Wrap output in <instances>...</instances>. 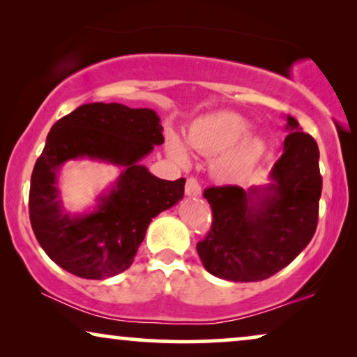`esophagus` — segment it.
Listing matches in <instances>:
<instances>
[{
  "label": "esophagus",
  "instance_id": "1",
  "mask_svg": "<svg viewBox=\"0 0 357 357\" xmlns=\"http://www.w3.org/2000/svg\"><path fill=\"white\" fill-rule=\"evenodd\" d=\"M185 193L188 195V197H199L202 195V185L197 178L190 177L187 180V183H185Z\"/></svg>",
  "mask_w": 357,
  "mask_h": 357
}]
</instances>
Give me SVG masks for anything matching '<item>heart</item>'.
Wrapping results in <instances>:
<instances>
[{"label": "heart", "mask_w": 357, "mask_h": 357, "mask_svg": "<svg viewBox=\"0 0 357 357\" xmlns=\"http://www.w3.org/2000/svg\"><path fill=\"white\" fill-rule=\"evenodd\" d=\"M252 123L234 112H214L199 116L188 130V143L195 151L209 158L219 155L214 172L224 182L245 178L265 155L266 146L261 138L252 136ZM167 153L178 164L187 165V146L178 136L167 138Z\"/></svg>", "instance_id": "heart-1"}]
</instances>
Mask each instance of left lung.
I'll list each match as a JSON object with an SVG mask.
<instances>
[{
  "label": "left lung",
  "instance_id": "1",
  "mask_svg": "<svg viewBox=\"0 0 357 357\" xmlns=\"http://www.w3.org/2000/svg\"><path fill=\"white\" fill-rule=\"evenodd\" d=\"M284 151L266 187H209L213 211L208 236L197 243L203 266L234 282L266 280L289 265L314 237L319 222L321 175L319 146L287 116Z\"/></svg>",
  "mask_w": 357,
  "mask_h": 357
}]
</instances>
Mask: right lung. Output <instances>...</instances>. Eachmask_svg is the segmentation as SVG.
I'll return each instance as SVG.
<instances>
[{
	"instance_id": "add662e5",
	"label": "right lung",
	"mask_w": 357,
	"mask_h": 357,
	"mask_svg": "<svg viewBox=\"0 0 357 357\" xmlns=\"http://www.w3.org/2000/svg\"><path fill=\"white\" fill-rule=\"evenodd\" d=\"M151 109L84 104L52 126L29 192L32 231L48 257L86 280H104L133 263L153 218L183 198L185 178H158L139 160L164 143ZM97 158L124 167L92 213L71 217L57 198L56 175L71 158Z\"/></svg>"
}]
</instances>
